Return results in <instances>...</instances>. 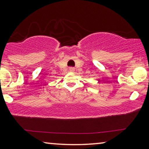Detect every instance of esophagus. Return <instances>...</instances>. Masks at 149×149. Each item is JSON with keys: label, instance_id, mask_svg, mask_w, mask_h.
Segmentation results:
<instances>
[{"label": "esophagus", "instance_id": "obj_1", "mask_svg": "<svg viewBox=\"0 0 149 149\" xmlns=\"http://www.w3.org/2000/svg\"><path fill=\"white\" fill-rule=\"evenodd\" d=\"M69 71L70 72H74L75 71V68L74 67H70L69 68Z\"/></svg>", "mask_w": 149, "mask_h": 149}]
</instances>
